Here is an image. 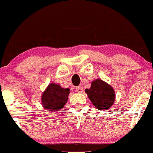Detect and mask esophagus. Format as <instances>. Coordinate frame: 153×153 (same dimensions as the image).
I'll return each mask as SVG.
<instances>
[{
    "label": "esophagus",
    "instance_id": "esophagus-1",
    "mask_svg": "<svg viewBox=\"0 0 153 153\" xmlns=\"http://www.w3.org/2000/svg\"><path fill=\"white\" fill-rule=\"evenodd\" d=\"M75 89H76V91L78 92V93H81L83 92V88H82V87H81V86H78V87H77Z\"/></svg>",
    "mask_w": 153,
    "mask_h": 153
}]
</instances>
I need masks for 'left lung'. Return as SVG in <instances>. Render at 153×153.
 Returning <instances> with one entry per match:
<instances>
[{"label":"left lung","instance_id":"8db88e82","mask_svg":"<svg viewBox=\"0 0 153 153\" xmlns=\"http://www.w3.org/2000/svg\"><path fill=\"white\" fill-rule=\"evenodd\" d=\"M85 91L93 105L102 111L108 110L115 103V93L113 88L101 79L93 80L91 88Z\"/></svg>","mask_w":153,"mask_h":153}]
</instances>
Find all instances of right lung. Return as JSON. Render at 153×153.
Wrapping results in <instances>:
<instances>
[{"instance_id":"right-lung-1","label":"right lung","mask_w":153,"mask_h":153,"mask_svg":"<svg viewBox=\"0 0 153 153\" xmlns=\"http://www.w3.org/2000/svg\"><path fill=\"white\" fill-rule=\"evenodd\" d=\"M69 88H63L59 84L51 82L41 95V104L45 109L52 112L61 110L68 100Z\"/></svg>"}]
</instances>
